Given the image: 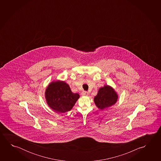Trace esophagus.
<instances>
[{
	"label": "esophagus",
	"mask_w": 161,
	"mask_h": 161,
	"mask_svg": "<svg viewBox=\"0 0 161 161\" xmlns=\"http://www.w3.org/2000/svg\"><path fill=\"white\" fill-rule=\"evenodd\" d=\"M82 95H84V96H87V95L89 94V92H85V91H84V92H82L81 93Z\"/></svg>",
	"instance_id": "obj_1"
}]
</instances>
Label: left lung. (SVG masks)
Returning <instances> with one entry per match:
<instances>
[{"instance_id":"obj_1","label":"left lung","mask_w":161,"mask_h":161,"mask_svg":"<svg viewBox=\"0 0 161 161\" xmlns=\"http://www.w3.org/2000/svg\"><path fill=\"white\" fill-rule=\"evenodd\" d=\"M119 95L114 88L109 85H104L99 88L94 97V102L97 108L101 110L114 106L117 102Z\"/></svg>"}]
</instances>
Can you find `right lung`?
<instances>
[{"label":"right lung","instance_id":"add662e5","mask_svg":"<svg viewBox=\"0 0 161 161\" xmlns=\"http://www.w3.org/2000/svg\"><path fill=\"white\" fill-rule=\"evenodd\" d=\"M45 97L47 106L56 113L62 114L71 110L80 95L72 92L66 82L55 80L47 85Z\"/></svg>","mask_w":161,"mask_h":161}]
</instances>
